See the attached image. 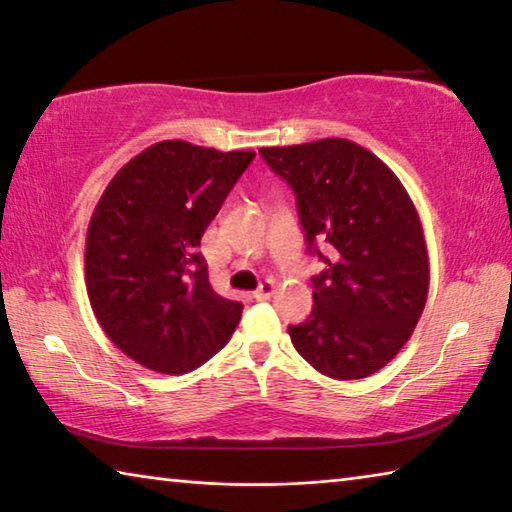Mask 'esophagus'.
<instances>
[{
  "label": "esophagus",
  "instance_id": "34e87169",
  "mask_svg": "<svg viewBox=\"0 0 512 512\" xmlns=\"http://www.w3.org/2000/svg\"><path fill=\"white\" fill-rule=\"evenodd\" d=\"M274 292H276L274 281H265V283H261V286H258V290L254 292V297L256 299H270Z\"/></svg>",
  "mask_w": 512,
  "mask_h": 512
}]
</instances>
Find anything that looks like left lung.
Segmentation results:
<instances>
[{"label": "left lung", "instance_id": "obj_1", "mask_svg": "<svg viewBox=\"0 0 512 512\" xmlns=\"http://www.w3.org/2000/svg\"><path fill=\"white\" fill-rule=\"evenodd\" d=\"M261 156L295 190L306 245L324 261L311 279V315L288 326L292 345L331 379L379 372L413 335L429 295L415 204L381 158L345 138L263 147Z\"/></svg>", "mask_w": 512, "mask_h": 512}]
</instances>
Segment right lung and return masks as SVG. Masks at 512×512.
Masks as SVG:
<instances>
[{
	"label": "right lung",
	"instance_id": "obj_1",
	"mask_svg": "<svg viewBox=\"0 0 512 512\" xmlns=\"http://www.w3.org/2000/svg\"><path fill=\"white\" fill-rule=\"evenodd\" d=\"M254 156L156 142L97 201L86 238L92 313L113 345L147 370L186 374L236 331L242 304L213 290L197 247Z\"/></svg>",
	"mask_w": 512,
	"mask_h": 512
}]
</instances>
